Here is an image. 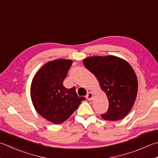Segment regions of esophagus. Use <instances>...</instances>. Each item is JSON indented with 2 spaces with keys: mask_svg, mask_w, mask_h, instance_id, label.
Instances as JSON below:
<instances>
[{
  "mask_svg": "<svg viewBox=\"0 0 158 158\" xmlns=\"http://www.w3.org/2000/svg\"><path fill=\"white\" fill-rule=\"evenodd\" d=\"M92 98H93V94H92V92H88L87 95H86V98L89 101H91L92 99Z\"/></svg>",
  "mask_w": 158,
  "mask_h": 158,
  "instance_id": "34e87169",
  "label": "esophagus"
}]
</instances>
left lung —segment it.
<instances>
[{
  "instance_id": "8db88e82",
  "label": "left lung",
  "mask_w": 158,
  "mask_h": 158,
  "mask_svg": "<svg viewBox=\"0 0 158 158\" xmlns=\"http://www.w3.org/2000/svg\"><path fill=\"white\" fill-rule=\"evenodd\" d=\"M83 63L97 77L109 101L102 118L113 121L124 118L134 106L138 92L137 77L131 66L112 55L87 57Z\"/></svg>"
}]
</instances>
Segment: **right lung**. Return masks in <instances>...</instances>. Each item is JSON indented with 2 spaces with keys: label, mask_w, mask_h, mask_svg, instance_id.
Instances as JSON below:
<instances>
[{
  "label": "right lung",
  "mask_w": 158,
  "mask_h": 158,
  "mask_svg": "<svg viewBox=\"0 0 158 158\" xmlns=\"http://www.w3.org/2000/svg\"><path fill=\"white\" fill-rule=\"evenodd\" d=\"M72 64L69 60L49 61L33 79L31 96L34 107L40 115L54 124L64 122L85 100L77 95L75 87L68 89L63 85Z\"/></svg>",
  "instance_id": "right-lung-1"
}]
</instances>
